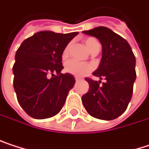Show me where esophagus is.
I'll return each instance as SVG.
<instances>
[{"mask_svg": "<svg viewBox=\"0 0 149 149\" xmlns=\"http://www.w3.org/2000/svg\"><path fill=\"white\" fill-rule=\"evenodd\" d=\"M75 81H81V78H79V77H75Z\"/></svg>", "mask_w": 149, "mask_h": 149, "instance_id": "34e87169", "label": "esophagus"}]
</instances>
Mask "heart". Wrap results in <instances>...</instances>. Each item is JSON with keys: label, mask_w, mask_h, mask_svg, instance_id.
I'll return each instance as SVG.
<instances>
[{"label": "heart", "mask_w": 149, "mask_h": 149, "mask_svg": "<svg viewBox=\"0 0 149 149\" xmlns=\"http://www.w3.org/2000/svg\"><path fill=\"white\" fill-rule=\"evenodd\" d=\"M84 45H86V47L88 48V50L91 52L94 51L97 47L100 46L98 42L92 38H88L84 40ZM70 49H71V44H68L66 45V47L64 48L61 57L63 60H66L70 52ZM93 68V66L89 63H81L75 61H69L68 62L66 63L65 65V71L70 74H73L74 76L77 77H81L83 75H85L86 74H88L89 71H91Z\"/></svg>", "instance_id": "b5f03b06"}]
</instances>
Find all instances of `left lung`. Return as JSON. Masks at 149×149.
Returning a JSON list of instances; mask_svg holds the SVG:
<instances>
[{
  "label": "left lung",
  "instance_id": "1",
  "mask_svg": "<svg viewBox=\"0 0 149 149\" xmlns=\"http://www.w3.org/2000/svg\"><path fill=\"white\" fill-rule=\"evenodd\" d=\"M82 33L97 38L102 45V59L93 74L105 80L86 78L88 91L81 97L89 115L103 120H112L126 110L133 96L136 79L135 56L128 42L111 29L99 26Z\"/></svg>",
  "mask_w": 149,
  "mask_h": 149
}]
</instances>
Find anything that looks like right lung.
<instances>
[{
	"mask_svg": "<svg viewBox=\"0 0 149 149\" xmlns=\"http://www.w3.org/2000/svg\"><path fill=\"white\" fill-rule=\"evenodd\" d=\"M77 34L39 31L17 49L13 66L14 89L18 103L31 118H48L62 109L75 79L68 73L61 74V54Z\"/></svg>",
	"mask_w": 149,
	"mask_h": 149,
	"instance_id": "add662e5",
	"label": "right lung"
}]
</instances>
